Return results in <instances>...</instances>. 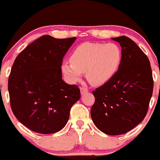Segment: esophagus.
<instances>
[{
  "instance_id": "34e87169",
  "label": "esophagus",
  "mask_w": 160,
  "mask_h": 160,
  "mask_svg": "<svg viewBox=\"0 0 160 160\" xmlns=\"http://www.w3.org/2000/svg\"><path fill=\"white\" fill-rule=\"evenodd\" d=\"M80 91H81V94H82V95H84V94H85L88 92V89H87L86 88L82 87V88H80Z\"/></svg>"
}]
</instances>
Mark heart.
<instances>
[{"label":"heart","instance_id":"b5f03b06","mask_svg":"<svg viewBox=\"0 0 160 160\" xmlns=\"http://www.w3.org/2000/svg\"><path fill=\"white\" fill-rule=\"evenodd\" d=\"M122 60V52L114 43L85 42L72 52L70 62L62 65V71L69 82L75 83L86 73L93 85H101L115 75Z\"/></svg>","mask_w":160,"mask_h":160}]
</instances>
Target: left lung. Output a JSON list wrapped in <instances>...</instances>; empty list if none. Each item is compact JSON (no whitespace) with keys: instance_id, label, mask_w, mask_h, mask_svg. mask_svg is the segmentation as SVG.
Listing matches in <instances>:
<instances>
[{"instance_id":"obj_1","label":"left lung","mask_w":160,"mask_h":160,"mask_svg":"<svg viewBox=\"0 0 160 160\" xmlns=\"http://www.w3.org/2000/svg\"><path fill=\"white\" fill-rule=\"evenodd\" d=\"M122 48L118 71L109 81L92 92L94 124L111 136L126 133L144 119L153 90L150 62L147 56L126 36L112 38Z\"/></svg>"}]
</instances>
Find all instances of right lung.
<instances>
[{"label": "right lung", "mask_w": 160, "mask_h": 160, "mask_svg": "<svg viewBox=\"0 0 160 160\" xmlns=\"http://www.w3.org/2000/svg\"><path fill=\"white\" fill-rule=\"evenodd\" d=\"M75 39L42 36L14 60L8 78L11 109L20 122L35 132L51 134L63 129L71 108L79 100V88L62 80L61 68Z\"/></svg>", "instance_id": "add662e5"}]
</instances>
